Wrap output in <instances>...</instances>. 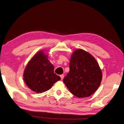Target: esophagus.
Masks as SVG:
<instances>
[{"label": "esophagus", "instance_id": "34e87169", "mask_svg": "<svg viewBox=\"0 0 124 124\" xmlns=\"http://www.w3.org/2000/svg\"><path fill=\"white\" fill-rule=\"evenodd\" d=\"M60 76V78H61V79L62 80L63 79H64V75H61Z\"/></svg>", "mask_w": 124, "mask_h": 124}]
</instances>
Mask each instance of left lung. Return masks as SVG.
Returning a JSON list of instances; mask_svg holds the SVG:
<instances>
[{
    "mask_svg": "<svg viewBox=\"0 0 124 124\" xmlns=\"http://www.w3.org/2000/svg\"><path fill=\"white\" fill-rule=\"evenodd\" d=\"M102 71L97 60L81 49L72 53L69 71L63 81L70 92L78 98L89 97L101 85Z\"/></svg>",
    "mask_w": 124,
    "mask_h": 124,
    "instance_id": "left-lung-1",
    "label": "left lung"
}]
</instances>
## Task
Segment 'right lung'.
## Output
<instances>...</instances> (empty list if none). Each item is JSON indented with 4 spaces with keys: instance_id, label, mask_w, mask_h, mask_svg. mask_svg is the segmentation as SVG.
I'll list each match as a JSON object with an SVG mask.
<instances>
[{
    "instance_id": "right-lung-1",
    "label": "right lung",
    "mask_w": 124,
    "mask_h": 124,
    "mask_svg": "<svg viewBox=\"0 0 124 124\" xmlns=\"http://www.w3.org/2000/svg\"><path fill=\"white\" fill-rule=\"evenodd\" d=\"M48 55L40 50L26 65L23 74L27 87L36 93H42L52 88L60 77L54 73V67L48 59Z\"/></svg>"
}]
</instances>
